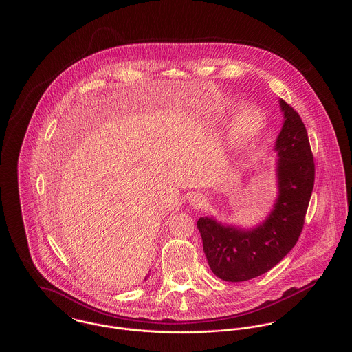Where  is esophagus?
<instances>
[{"mask_svg": "<svg viewBox=\"0 0 352 352\" xmlns=\"http://www.w3.org/2000/svg\"><path fill=\"white\" fill-rule=\"evenodd\" d=\"M188 201H190V204L195 208H201L206 204V198L201 195V192H192L188 197Z\"/></svg>", "mask_w": 352, "mask_h": 352, "instance_id": "34e87169", "label": "esophagus"}]
</instances>
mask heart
I'll list each match as a JSON object with an SVG mask.
<instances>
[{"instance_id": "1", "label": "heart", "mask_w": 352, "mask_h": 352, "mask_svg": "<svg viewBox=\"0 0 352 352\" xmlns=\"http://www.w3.org/2000/svg\"><path fill=\"white\" fill-rule=\"evenodd\" d=\"M240 108L239 102L230 101L219 111V118L222 120L228 119L233 112ZM264 126V115L263 112L254 107H244L233 119L228 138H226V149L232 154H239L247 151L254 140L258 137Z\"/></svg>"}]
</instances>
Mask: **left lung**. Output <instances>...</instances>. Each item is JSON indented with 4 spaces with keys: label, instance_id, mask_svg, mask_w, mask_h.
Returning <instances> with one entry per match:
<instances>
[{
    "label": "left lung",
    "instance_id": "obj_1",
    "mask_svg": "<svg viewBox=\"0 0 352 352\" xmlns=\"http://www.w3.org/2000/svg\"><path fill=\"white\" fill-rule=\"evenodd\" d=\"M282 129L274 151L276 198L268 215L245 229L201 217L203 251L211 271L226 282H244L274 268L297 244L314 186V162L300 115L279 99Z\"/></svg>",
    "mask_w": 352,
    "mask_h": 352
}]
</instances>
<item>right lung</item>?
Returning a JSON list of instances; mask_svg holds the SVG:
<instances>
[{"mask_svg": "<svg viewBox=\"0 0 352 352\" xmlns=\"http://www.w3.org/2000/svg\"><path fill=\"white\" fill-rule=\"evenodd\" d=\"M146 278H148V276H146ZM146 278H145V279H146Z\"/></svg>", "mask_w": 352, "mask_h": 352, "instance_id": "1", "label": "right lung"}]
</instances>
